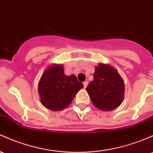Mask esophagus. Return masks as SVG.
I'll use <instances>...</instances> for the list:
<instances>
[{
    "label": "esophagus",
    "mask_w": 153,
    "mask_h": 153,
    "mask_svg": "<svg viewBox=\"0 0 153 153\" xmlns=\"http://www.w3.org/2000/svg\"><path fill=\"white\" fill-rule=\"evenodd\" d=\"M83 85H84V88H86V86H87V85H88V82H87V81L83 82Z\"/></svg>",
    "instance_id": "1"
}]
</instances>
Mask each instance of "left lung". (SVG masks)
Wrapping results in <instances>:
<instances>
[{
	"instance_id": "1",
	"label": "left lung",
	"mask_w": 153,
	"mask_h": 153,
	"mask_svg": "<svg viewBox=\"0 0 153 153\" xmlns=\"http://www.w3.org/2000/svg\"><path fill=\"white\" fill-rule=\"evenodd\" d=\"M86 91L97 108L111 111L122 104L125 85L118 72L108 64H99L95 68L94 80L90 82Z\"/></svg>"
}]
</instances>
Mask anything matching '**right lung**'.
I'll return each mask as SVG.
<instances>
[{
    "instance_id": "obj_1",
    "label": "right lung",
    "mask_w": 153,
    "mask_h": 153,
    "mask_svg": "<svg viewBox=\"0 0 153 153\" xmlns=\"http://www.w3.org/2000/svg\"><path fill=\"white\" fill-rule=\"evenodd\" d=\"M63 65H51L42 74L38 90L42 105L52 111H60L70 105L83 84L75 75H66Z\"/></svg>"
}]
</instances>
